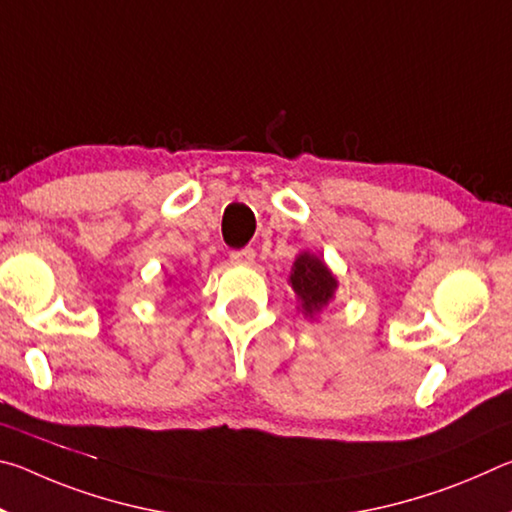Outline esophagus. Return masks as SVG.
<instances>
[{
    "label": "esophagus",
    "instance_id": "34e87169",
    "mask_svg": "<svg viewBox=\"0 0 512 512\" xmlns=\"http://www.w3.org/2000/svg\"><path fill=\"white\" fill-rule=\"evenodd\" d=\"M230 262L232 264H241V266H250L255 262V250L253 248H239L230 253Z\"/></svg>",
    "mask_w": 512,
    "mask_h": 512
}]
</instances>
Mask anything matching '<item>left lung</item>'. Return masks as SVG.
<instances>
[{"mask_svg":"<svg viewBox=\"0 0 512 512\" xmlns=\"http://www.w3.org/2000/svg\"><path fill=\"white\" fill-rule=\"evenodd\" d=\"M291 287L302 300V309L305 314H316L323 309L334 296L336 280L329 273V268L320 262L314 255H300L293 264L291 273Z\"/></svg>","mask_w":512,"mask_h":512,"instance_id":"left-lung-1","label":"left lung"}]
</instances>
